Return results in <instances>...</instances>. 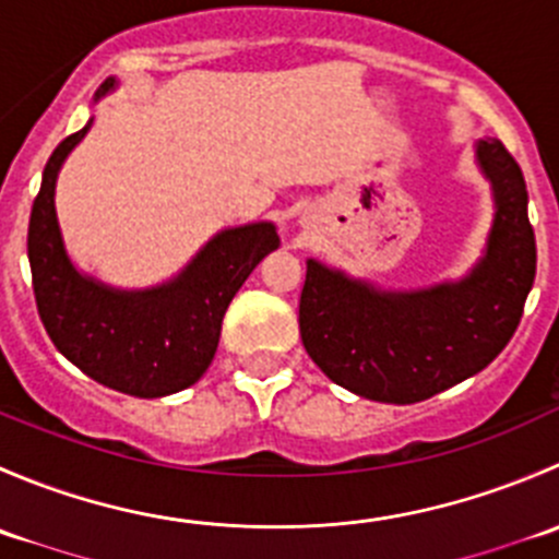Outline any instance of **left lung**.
<instances>
[{"label":"left lung","mask_w":559,"mask_h":559,"mask_svg":"<svg viewBox=\"0 0 559 559\" xmlns=\"http://www.w3.org/2000/svg\"><path fill=\"white\" fill-rule=\"evenodd\" d=\"M492 180L487 253L460 284L376 292L308 259L300 337L326 379L381 403H419L471 379L506 348L535 281L527 186L500 140L478 143Z\"/></svg>","instance_id":"left-lung-1"}]
</instances>
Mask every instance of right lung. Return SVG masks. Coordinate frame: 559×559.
I'll use <instances>...</instances> for the list:
<instances>
[{
  "mask_svg": "<svg viewBox=\"0 0 559 559\" xmlns=\"http://www.w3.org/2000/svg\"><path fill=\"white\" fill-rule=\"evenodd\" d=\"M112 88L105 81L97 99ZM81 132L56 145L29 216V264L37 313L53 346L97 384L134 397L191 386L218 348L222 321L251 270L278 248L273 224L224 229L189 267L148 292H116L72 267L56 222L53 189Z\"/></svg>",
  "mask_w": 559,
  "mask_h": 559,
  "instance_id": "obj_1",
  "label": "right lung"
}]
</instances>
